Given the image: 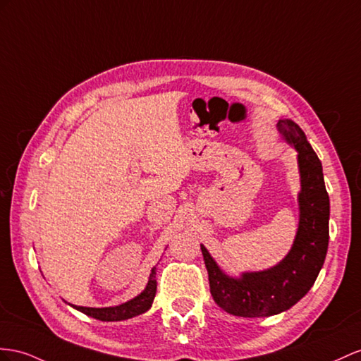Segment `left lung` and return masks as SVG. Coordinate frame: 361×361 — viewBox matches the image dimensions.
Masks as SVG:
<instances>
[{
  "instance_id": "1",
  "label": "left lung",
  "mask_w": 361,
  "mask_h": 361,
  "mask_svg": "<svg viewBox=\"0 0 361 361\" xmlns=\"http://www.w3.org/2000/svg\"><path fill=\"white\" fill-rule=\"evenodd\" d=\"M277 129L298 151L300 172V216L291 250L269 270L232 277L201 245L212 298L218 307L239 317H269L290 310L316 282L328 252L329 197L322 163L298 123L281 118Z\"/></svg>"
}]
</instances>
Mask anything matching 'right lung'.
Listing matches in <instances>:
<instances>
[{
    "mask_svg": "<svg viewBox=\"0 0 361 361\" xmlns=\"http://www.w3.org/2000/svg\"><path fill=\"white\" fill-rule=\"evenodd\" d=\"M155 291H157V279H155V267H154L149 274V281H147L146 288L138 294L137 298L131 300H128L122 305H117V307H108V308H88V307H76V305H71V307L76 308L80 312L87 314V316L92 319H97L102 322L126 320L149 310L155 298Z\"/></svg>",
    "mask_w": 361,
    "mask_h": 361,
    "instance_id": "add662e5",
    "label": "right lung"
}]
</instances>
